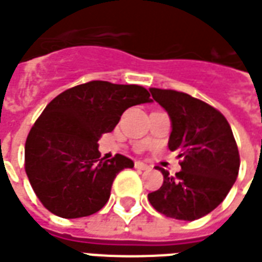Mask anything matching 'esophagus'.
<instances>
[{"mask_svg": "<svg viewBox=\"0 0 262 262\" xmlns=\"http://www.w3.org/2000/svg\"><path fill=\"white\" fill-rule=\"evenodd\" d=\"M135 168L140 169V170H147V169H150V166L143 163V162H136V163H135Z\"/></svg>", "mask_w": 262, "mask_h": 262, "instance_id": "esophagus-1", "label": "esophagus"}]
</instances>
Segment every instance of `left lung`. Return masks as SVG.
Segmentation results:
<instances>
[{"instance_id":"obj_1","label":"left lung","mask_w":262,"mask_h":262,"mask_svg":"<svg viewBox=\"0 0 262 262\" xmlns=\"http://www.w3.org/2000/svg\"><path fill=\"white\" fill-rule=\"evenodd\" d=\"M155 101L168 112L172 132L168 146L178 152L182 170L169 175L147 195L158 212L195 221L213 211L228 195L239 170V154L224 115L189 94L150 89Z\"/></svg>"}]
</instances>
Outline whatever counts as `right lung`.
I'll return each mask as SVG.
<instances>
[{
  "label": "right lung",
  "mask_w": 262,
  "mask_h": 262,
  "mask_svg": "<svg viewBox=\"0 0 262 262\" xmlns=\"http://www.w3.org/2000/svg\"><path fill=\"white\" fill-rule=\"evenodd\" d=\"M150 101L145 87L100 80L50 101L26 142L27 176L50 212L71 220L106 205L116 175L133 168V161L123 155L100 159L97 142L116 127L126 108Z\"/></svg>",
  "instance_id": "obj_1"
}]
</instances>
